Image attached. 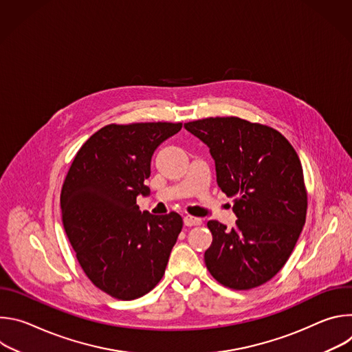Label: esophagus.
I'll use <instances>...</instances> for the list:
<instances>
[{
	"label": "esophagus",
	"mask_w": 352,
	"mask_h": 352,
	"mask_svg": "<svg viewBox=\"0 0 352 352\" xmlns=\"http://www.w3.org/2000/svg\"><path fill=\"white\" fill-rule=\"evenodd\" d=\"M184 224L186 227H195V226L202 224V220L197 219V217H193V216H185L184 217Z\"/></svg>",
	"instance_id": "34e87169"
}]
</instances>
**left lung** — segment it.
I'll use <instances>...</instances> for the list:
<instances>
[{"label":"left lung","mask_w":352,"mask_h":352,"mask_svg":"<svg viewBox=\"0 0 352 352\" xmlns=\"http://www.w3.org/2000/svg\"><path fill=\"white\" fill-rule=\"evenodd\" d=\"M184 126L209 147L221 190L236 196L231 230L208 223L213 242L206 267L228 288L259 287L285 265L305 224L308 196L299 157L278 131L238 117Z\"/></svg>","instance_id":"8db88e82"}]
</instances>
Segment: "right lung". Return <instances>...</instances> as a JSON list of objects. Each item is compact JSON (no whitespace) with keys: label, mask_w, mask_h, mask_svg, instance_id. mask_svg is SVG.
Segmentation results:
<instances>
[{"label":"right lung","mask_w":352,"mask_h":352,"mask_svg":"<svg viewBox=\"0 0 352 352\" xmlns=\"http://www.w3.org/2000/svg\"><path fill=\"white\" fill-rule=\"evenodd\" d=\"M182 124L107 125L79 148L61 190L65 232L76 259L102 291L135 299L162 280L182 230L178 213L140 212L139 195L150 193L155 150Z\"/></svg>","instance_id":"1"}]
</instances>
